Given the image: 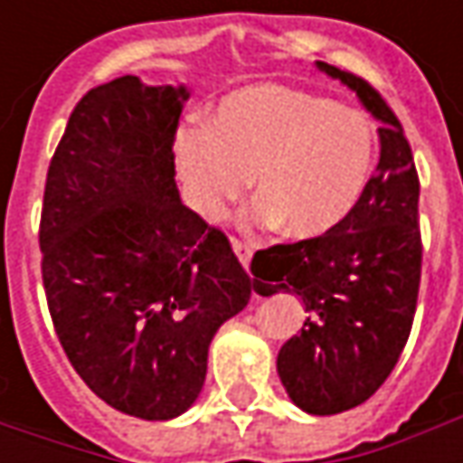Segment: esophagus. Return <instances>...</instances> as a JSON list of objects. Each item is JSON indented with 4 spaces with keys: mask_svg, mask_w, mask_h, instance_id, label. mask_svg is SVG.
Returning a JSON list of instances; mask_svg holds the SVG:
<instances>
[{
    "mask_svg": "<svg viewBox=\"0 0 463 463\" xmlns=\"http://www.w3.org/2000/svg\"><path fill=\"white\" fill-rule=\"evenodd\" d=\"M232 247H234V255L240 258L241 265H244V268H250V260H252V252H255V247H252L250 241H241V240L232 241Z\"/></svg>",
    "mask_w": 463,
    "mask_h": 463,
    "instance_id": "esophagus-1",
    "label": "esophagus"
}]
</instances>
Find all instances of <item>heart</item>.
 Wrapping results in <instances>:
<instances>
[{
  "mask_svg": "<svg viewBox=\"0 0 463 463\" xmlns=\"http://www.w3.org/2000/svg\"><path fill=\"white\" fill-rule=\"evenodd\" d=\"M175 159L190 205L219 222L252 185L247 226L294 240L332 234L364 201L376 167L371 120L286 84H250L219 102L211 126H187Z\"/></svg>",
  "mask_w": 463,
  "mask_h": 463,
  "instance_id": "b5f03b06",
  "label": "heart"
}]
</instances>
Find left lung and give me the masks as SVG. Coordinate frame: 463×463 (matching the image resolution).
Listing matches in <instances>:
<instances>
[{
  "label": "left lung",
  "instance_id": "obj_1",
  "mask_svg": "<svg viewBox=\"0 0 463 463\" xmlns=\"http://www.w3.org/2000/svg\"><path fill=\"white\" fill-rule=\"evenodd\" d=\"M382 123V156L364 201L332 234L276 244L252 258L255 291H294L309 311L278 353L296 407L337 415L364 404L407 345L420 291V180L410 141L386 99L361 77L317 61Z\"/></svg>",
  "mask_w": 463,
  "mask_h": 463
}]
</instances>
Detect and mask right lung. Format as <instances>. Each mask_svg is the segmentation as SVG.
Returning a JSON list of instances; mask_svg holds the SVG:
<instances>
[{
	"mask_svg": "<svg viewBox=\"0 0 463 463\" xmlns=\"http://www.w3.org/2000/svg\"><path fill=\"white\" fill-rule=\"evenodd\" d=\"M185 87L118 77L90 90L51 159L41 213L48 311L99 400L172 420L198 400L208 345L255 291L222 229L175 185Z\"/></svg>",
	"mask_w": 463,
	"mask_h": 463,
	"instance_id": "right-lung-1",
	"label": "right lung"
}]
</instances>
